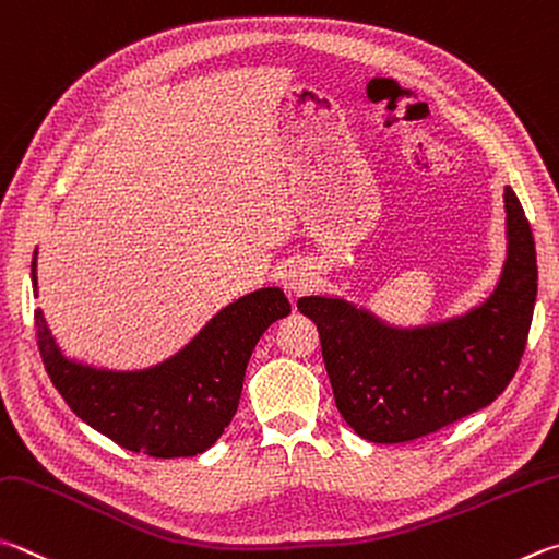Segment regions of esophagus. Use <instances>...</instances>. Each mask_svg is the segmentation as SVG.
<instances>
[{
	"instance_id": "esophagus-1",
	"label": "esophagus",
	"mask_w": 559,
	"mask_h": 559,
	"mask_svg": "<svg viewBox=\"0 0 559 559\" xmlns=\"http://www.w3.org/2000/svg\"><path fill=\"white\" fill-rule=\"evenodd\" d=\"M281 281H283V288H286L290 296H302V293L314 288L318 276H314L312 266H308L306 261H290L288 266L283 269Z\"/></svg>"
}]
</instances>
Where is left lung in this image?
<instances>
[{
  "label": "left lung",
  "mask_w": 559,
  "mask_h": 559,
  "mask_svg": "<svg viewBox=\"0 0 559 559\" xmlns=\"http://www.w3.org/2000/svg\"><path fill=\"white\" fill-rule=\"evenodd\" d=\"M506 261L489 298L456 318L393 328L344 298L306 296L342 418L359 438L399 444L491 405L519 369L537 296L531 225L503 190Z\"/></svg>",
  "instance_id": "8db88e82"
}]
</instances>
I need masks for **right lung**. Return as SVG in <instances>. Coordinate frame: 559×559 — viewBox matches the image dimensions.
Here are the masks:
<instances>
[{
	"label": "right lung",
	"mask_w": 559,
	"mask_h": 559,
	"mask_svg": "<svg viewBox=\"0 0 559 559\" xmlns=\"http://www.w3.org/2000/svg\"><path fill=\"white\" fill-rule=\"evenodd\" d=\"M36 253L32 261L38 298ZM290 302L281 288H261L229 302L174 357L148 369L115 371L68 359L36 308L38 352L50 381L80 420L124 450L158 460L192 456L217 442L239 405L253 347Z\"/></svg>",
	"instance_id": "right-lung-1"
}]
</instances>
